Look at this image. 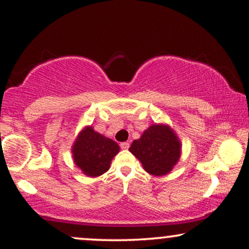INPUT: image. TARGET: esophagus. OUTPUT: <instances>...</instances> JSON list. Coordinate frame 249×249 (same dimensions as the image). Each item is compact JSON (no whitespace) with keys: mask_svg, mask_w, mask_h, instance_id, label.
I'll return each mask as SVG.
<instances>
[{"mask_svg":"<svg viewBox=\"0 0 249 249\" xmlns=\"http://www.w3.org/2000/svg\"><path fill=\"white\" fill-rule=\"evenodd\" d=\"M129 146H130V145H129L128 142H121V144H120V147L122 149H128Z\"/></svg>","mask_w":249,"mask_h":249,"instance_id":"1","label":"esophagus"}]
</instances>
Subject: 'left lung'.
<instances>
[{"mask_svg": "<svg viewBox=\"0 0 249 249\" xmlns=\"http://www.w3.org/2000/svg\"><path fill=\"white\" fill-rule=\"evenodd\" d=\"M142 162L145 171L164 176L173 169L181 154V144L176 132L166 124H152L129 148Z\"/></svg>", "mask_w": 249, "mask_h": 249, "instance_id": "left-lung-1", "label": "left lung"}]
</instances>
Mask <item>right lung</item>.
Listing matches in <instances>:
<instances>
[{"mask_svg": "<svg viewBox=\"0 0 249 249\" xmlns=\"http://www.w3.org/2000/svg\"><path fill=\"white\" fill-rule=\"evenodd\" d=\"M119 145L86 127L78 135L72 146L73 161L88 177H98L110 169L112 159L119 153Z\"/></svg>", "mask_w": 249, "mask_h": 249, "instance_id": "obj_1", "label": "right lung"}]
</instances>
